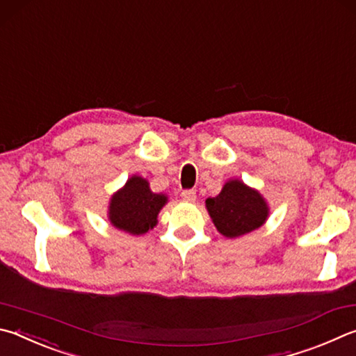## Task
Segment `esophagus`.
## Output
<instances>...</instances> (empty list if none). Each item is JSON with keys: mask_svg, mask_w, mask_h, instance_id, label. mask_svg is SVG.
Listing matches in <instances>:
<instances>
[{"mask_svg": "<svg viewBox=\"0 0 356 356\" xmlns=\"http://www.w3.org/2000/svg\"><path fill=\"white\" fill-rule=\"evenodd\" d=\"M182 199L186 200V202H195L196 200V191L195 190H184L182 191Z\"/></svg>", "mask_w": 356, "mask_h": 356, "instance_id": "34e87169", "label": "esophagus"}]
</instances>
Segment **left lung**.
I'll return each mask as SVG.
<instances>
[{
	"instance_id": "obj_1",
	"label": "left lung",
	"mask_w": 356,
	"mask_h": 356,
	"mask_svg": "<svg viewBox=\"0 0 356 356\" xmlns=\"http://www.w3.org/2000/svg\"><path fill=\"white\" fill-rule=\"evenodd\" d=\"M207 210L218 232L227 238L249 234L266 222L269 207L257 190L232 179L216 197L205 200Z\"/></svg>"
}]
</instances>
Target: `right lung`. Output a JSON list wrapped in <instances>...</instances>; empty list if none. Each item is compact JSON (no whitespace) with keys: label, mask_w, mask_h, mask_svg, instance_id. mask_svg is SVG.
Masks as SVG:
<instances>
[{"label":"right lung","mask_w":356,"mask_h":356,"mask_svg":"<svg viewBox=\"0 0 356 356\" xmlns=\"http://www.w3.org/2000/svg\"><path fill=\"white\" fill-rule=\"evenodd\" d=\"M166 202L168 196L151 191L146 179L132 176L112 196L108 205V221L113 227L127 234L143 235L156 227L159 211Z\"/></svg>","instance_id":"1"}]
</instances>
